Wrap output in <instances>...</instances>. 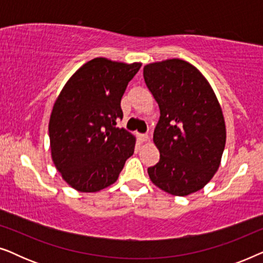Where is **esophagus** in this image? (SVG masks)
Segmentation results:
<instances>
[{
	"instance_id": "1",
	"label": "esophagus",
	"mask_w": 263,
	"mask_h": 263,
	"mask_svg": "<svg viewBox=\"0 0 263 263\" xmlns=\"http://www.w3.org/2000/svg\"><path fill=\"white\" fill-rule=\"evenodd\" d=\"M139 139H140V141L145 142V141H147V140H148V135H147V134H139Z\"/></svg>"
}]
</instances>
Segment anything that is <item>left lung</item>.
Wrapping results in <instances>:
<instances>
[{
	"label": "left lung",
	"mask_w": 263,
	"mask_h": 263,
	"mask_svg": "<svg viewBox=\"0 0 263 263\" xmlns=\"http://www.w3.org/2000/svg\"><path fill=\"white\" fill-rule=\"evenodd\" d=\"M143 78L160 110L153 134L160 159L147 170L151 181L171 195L195 193L217 172L225 148L217 97L206 78L183 60L147 64Z\"/></svg>",
	"instance_id": "left-lung-1"
}]
</instances>
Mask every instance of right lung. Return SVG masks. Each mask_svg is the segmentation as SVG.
<instances>
[{
  "mask_svg": "<svg viewBox=\"0 0 263 263\" xmlns=\"http://www.w3.org/2000/svg\"><path fill=\"white\" fill-rule=\"evenodd\" d=\"M140 63L95 59L71 77L53 105L49 122L51 157L71 188L99 192L117 181L133 156L135 138L117 121L122 96Z\"/></svg>",
  "mask_w": 263,
  "mask_h": 263,
  "instance_id": "right-lung-1",
  "label": "right lung"
}]
</instances>
